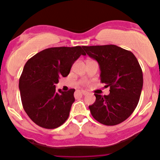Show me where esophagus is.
<instances>
[{"label":"esophagus","instance_id":"obj_1","mask_svg":"<svg viewBox=\"0 0 160 160\" xmlns=\"http://www.w3.org/2000/svg\"><path fill=\"white\" fill-rule=\"evenodd\" d=\"M80 92H81V93H82V94H83V95H86V94H88V91H83V90H81V91H80Z\"/></svg>","mask_w":160,"mask_h":160}]
</instances>
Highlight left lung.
I'll use <instances>...</instances> for the list:
<instances>
[{
  "label": "left lung",
  "instance_id": "obj_1",
  "mask_svg": "<svg viewBox=\"0 0 160 160\" xmlns=\"http://www.w3.org/2000/svg\"><path fill=\"white\" fill-rule=\"evenodd\" d=\"M82 48L98 62L101 82L110 88L108 95L94 94L95 102L89 105L91 115L107 126L122 123L132 114L140 99L143 73L138 61L131 52L113 44Z\"/></svg>",
  "mask_w": 160,
  "mask_h": 160
}]
</instances>
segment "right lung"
Masks as SVG:
<instances>
[{"mask_svg": "<svg viewBox=\"0 0 160 160\" xmlns=\"http://www.w3.org/2000/svg\"><path fill=\"white\" fill-rule=\"evenodd\" d=\"M80 55H86L80 46L51 48L29 58L19 79L23 108L38 126L55 129L66 122L75 101L70 89L56 91L60 77L69 75L72 64Z\"/></svg>", "mask_w": 160, "mask_h": 160, "instance_id": "1", "label": "right lung"}]
</instances>
